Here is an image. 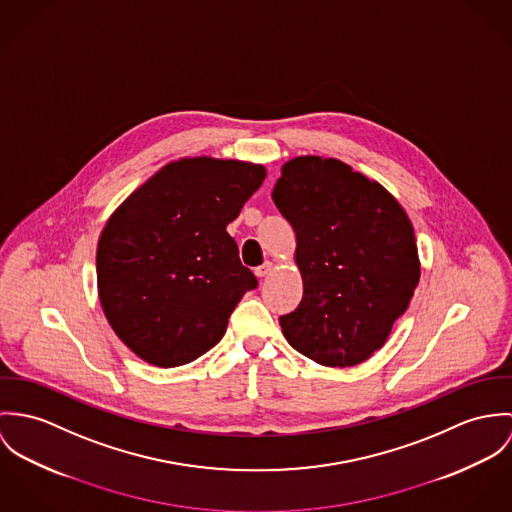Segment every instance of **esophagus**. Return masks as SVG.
<instances>
[{
  "label": "esophagus",
  "mask_w": 512,
  "mask_h": 512,
  "mask_svg": "<svg viewBox=\"0 0 512 512\" xmlns=\"http://www.w3.org/2000/svg\"><path fill=\"white\" fill-rule=\"evenodd\" d=\"M271 271H273V263H271V261H265L261 267H257V269H255V275L263 279V277L271 275Z\"/></svg>",
  "instance_id": "1"
}]
</instances>
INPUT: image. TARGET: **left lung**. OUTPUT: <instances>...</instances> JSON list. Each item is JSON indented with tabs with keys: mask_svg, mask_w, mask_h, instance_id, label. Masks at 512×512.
Here are the masks:
<instances>
[{
	"mask_svg": "<svg viewBox=\"0 0 512 512\" xmlns=\"http://www.w3.org/2000/svg\"><path fill=\"white\" fill-rule=\"evenodd\" d=\"M273 200L296 235L298 308L286 341L326 367H351L389 340L420 283L414 228L377 180L332 157L286 161Z\"/></svg>",
	"mask_w": 512,
	"mask_h": 512,
	"instance_id": "left-lung-1",
	"label": "left lung"
}]
</instances>
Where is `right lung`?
I'll list each match as a JSON object with an SVG mask.
<instances>
[{"mask_svg": "<svg viewBox=\"0 0 512 512\" xmlns=\"http://www.w3.org/2000/svg\"><path fill=\"white\" fill-rule=\"evenodd\" d=\"M263 165L182 157L135 188L100 233L98 296L115 336L155 367L212 349L257 286L226 228L263 184Z\"/></svg>", "mask_w": 512, "mask_h": 512, "instance_id": "add662e5", "label": "right lung"}]
</instances>
